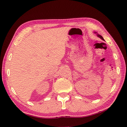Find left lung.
<instances>
[{"label": "left lung", "mask_w": 127, "mask_h": 127, "mask_svg": "<svg viewBox=\"0 0 127 127\" xmlns=\"http://www.w3.org/2000/svg\"><path fill=\"white\" fill-rule=\"evenodd\" d=\"M97 36H98L99 37H100V39H101L102 40H104V39H103V37H102V36L101 35H99V34H97Z\"/></svg>", "instance_id": "1"}]
</instances>
